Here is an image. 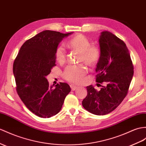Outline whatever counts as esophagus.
Masks as SVG:
<instances>
[{"label": "esophagus", "instance_id": "esophagus-1", "mask_svg": "<svg viewBox=\"0 0 146 146\" xmlns=\"http://www.w3.org/2000/svg\"><path fill=\"white\" fill-rule=\"evenodd\" d=\"M70 87L71 89H72V91H74V90H75L76 89H77V87L75 86V85H70Z\"/></svg>", "mask_w": 146, "mask_h": 146}]
</instances>
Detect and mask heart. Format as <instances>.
<instances>
[{
    "label": "heart",
    "instance_id": "obj_1",
    "mask_svg": "<svg viewBox=\"0 0 146 146\" xmlns=\"http://www.w3.org/2000/svg\"><path fill=\"white\" fill-rule=\"evenodd\" d=\"M68 47L80 52L79 62H84L89 67L97 64L100 57V49L97 46L90 45L89 40L82 34H78L71 38L67 43ZM56 61L63 64L66 59V52L62 46L57 48L55 52ZM87 68L84 65L68 66L62 74L64 79L74 84H79L87 74Z\"/></svg>",
    "mask_w": 146,
    "mask_h": 146
}]
</instances>
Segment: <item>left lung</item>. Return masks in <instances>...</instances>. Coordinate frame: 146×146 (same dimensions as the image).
<instances>
[{"instance_id":"8db88e82","label":"left lung","mask_w":146,"mask_h":146,"mask_svg":"<svg viewBox=\"0 0 146 146\" xmlns=\"http://www.w3.org/2000/svg\"><path fill=\"white\" fill-rule=\"evenodd\" d=\"M100 57L97 64L96 81L105 82L100 91L87 87L83 107L96 115H105L116 109L126 97L134 67L126 44L111 32L103 31L99 39Z\"/></svg>"}]
</instances>
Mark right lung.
Here are the masks:
<instances>
[{
	"instance_id": "right-lung-1",
	"label": "right lung",
	"mask_w": 146,
	"mask_h": 146,
	"mask_svg": "<svg viewBox=\"0 0 146 146\" xmlns=\"http://www.w3.org/2000/svg\"><path fill=\"white\" fill-rule=\"evenodd\" d=\"M72 33L45 30L24 42L13 62L17 92L27 107L41 118H50L61 110L69 85H49L46 76L56 66L55 52L62 39Z\"/></svg>"
}]
</instances>
